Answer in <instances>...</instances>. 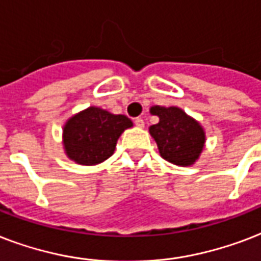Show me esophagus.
Instances as JSON below:
<instances>
[{"label":"esophagus","mask_w":261,"mask_h":261,"mask_svg":"<svg viewBox=\"0 0 261 261\" xmlns=\"http://www.w3.org/2000/svg\"><path fill=\"white\" fill-rule=\"evenodd\" d=\"M135 124H136L137 128H144V120H143V118H140V117L135 120Z\"/></svg>","instance_id":"esophagus-1"}]
</instances>
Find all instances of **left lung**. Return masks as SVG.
Returning <instances> with one entry per match:
<instances>
[{"label":"left lung","instance_id":"left-lung-1","mask_svg":"<svg viewBox=\"0 0 261 261\" xmlns=\"http://www.w3.org/2000/svg\"><path fill=\"white\" fill-rule=\"evenodd\" d=\"M149 113L159 117L158 124L151 125L148 130L161 156L177 166H192L205 144V132L199 121L177 106H152Z\"/></svg>","mask_w":261,"mask_h":261}]
</instances>
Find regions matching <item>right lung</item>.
I'll return each instance as SVG.
<instances>
[{"mask_svg": "<svg viewBox=\"0 0 261 261\" xmlns=\"http://www.w3.org/2000/svg\"><path fill=\"white\" fill-rule=\"evenodd\" d=\"M133 122L126 116L90 106L76 113L62 128L66 156L82 166H95L114 153L117 140Z\"/></svg>", "mask_w": 261, "mask_h": 261, "instance_id": "1", "label": "right lung"}]
</instances>
